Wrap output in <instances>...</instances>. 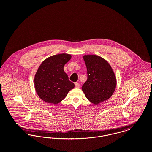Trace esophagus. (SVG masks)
<instances>
[{"label": "esophagus", "mask_w": 152, "mask_h": 152, "mask_svg": "<svg viewBox=\"0 0 152 152\" xmlns=\"http://www.w3.org/2000/svg\"><path fill=\"white\" fill-rule=\"evenodd\" d=\"M75 87H76V88H79L80 87V84L79 83H75Z\"/></svg>", "instance_id": "34e87169"}]
</instances>
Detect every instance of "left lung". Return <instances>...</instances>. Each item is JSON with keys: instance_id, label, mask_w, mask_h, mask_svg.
<instances>
[{"instance_id": "left-lung-1", "label": "left lung", "mask_w": 152, "mask_h": 152, "mask_svg": "<svg viewBox=\"0 0 152 152\" xmlns=\"http://www.w3.org/2000/svg\"><path fill=\"white\" fill-rule=\"evenodd\" d=\"M87 68V80L82 90L87 99L94 104L105 101L113 94L116 86L115 73L108 63L97 55L84 57Z\"/></svg>"}]
</instances>
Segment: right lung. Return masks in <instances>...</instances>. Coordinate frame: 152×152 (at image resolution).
Segmentation results:
<instances>
[{"instance_id":"add662e5","label":"right lung","mask_w":152,"mask_h":152,"mask_svg":"<svg viewBox=\"0 0 152 152\" xmlns=\"http://www.w3.org/2000/svg\"><path fill=\"white\" fill-rule=\"evenodd\" d=\"M71 58L69 54L55 55L45 59L39 67L34 79L35 88L43 101L57 104L75 87L63 69Z\"/></svg>"}]
</instances>
